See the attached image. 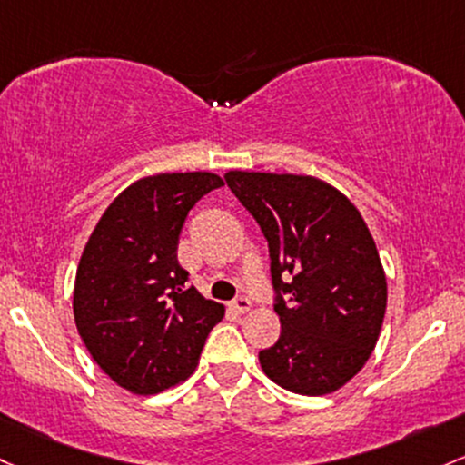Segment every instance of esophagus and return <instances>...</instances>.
Here are the masks:
<instances>
[{
	"mask_svg": "<svg viewBox=\"0 0 465 465\" xmlns=\"http://www.w3.org/2000/svg\"><path fill=\"white\" fill-rule=\"evenodd\" d=\"M229 309H232L233 313H238V315H241V313H247V311L252 309V300L244 298V295H238V298L233 300L232 304H229Z\"/></svg>",
	"mask_w": 465,
	"mask_h": 465,
	"instance_id": "esophagus-1",
	"label": "esophagus"
}]
</instances>
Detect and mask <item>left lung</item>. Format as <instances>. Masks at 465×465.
<instances>
[{"mask_svg":"<svg viewBox=\"0 0 465 465\" xmlns=\"http://www.w3.org/2000/svg\"><path fill=\"white\" fill-rule=\"evenodd\" d=\"M229 190L269 244L280 338L264 375L298 395H326L360 373L386 313V275L353 203L313 176L229 172Z\"/></svg>","mask_w":465,"mask_h":465,"instance_id":"left-lung-1","label":"left lung"}]
</instances>
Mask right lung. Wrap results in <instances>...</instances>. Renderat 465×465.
Segmentation results:
<instances>
[{"instance_id": "obj_1", "label": "right lung", "mask_w": 465, "mask_h": 465, "mask_svg": "<svg viewBox=\"0 0 465 465\" xmlns=\"http://www.w3.org/2000/svg\"><path fill=\"white\" fill-rule=\"evenodd\" d=\"M223 178L209 172L132 183L96 223L74 280L85 349L124 389L154 395L187 380L223 304L187 287L176 247L190 209Z\"/></svg>"}]
</instances>
